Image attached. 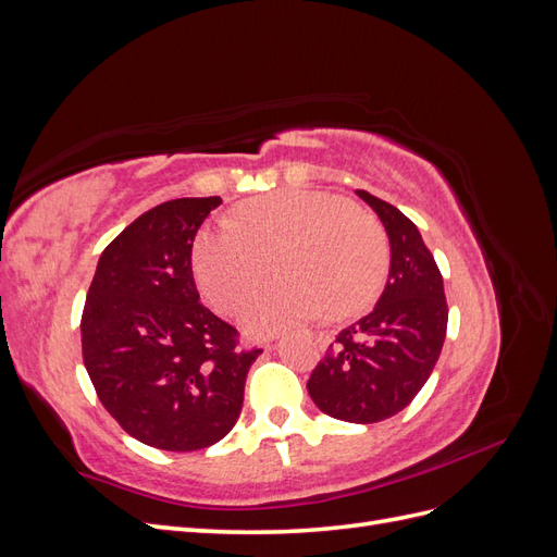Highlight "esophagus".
<instances>
[{"label":"esophagus","mask_w":557,"mask_h":557,"mask_svg":"<svg viewBox=\"0 0 557 557\" xmlns=\"http://www.w3.org/2000/svg\"><path fill=\"white\" fill-rule=\"evenodd\" d=\"M318 339H323V336H318ZM272 348H274V346H269V350H272Z\"/></svg>","instance_id":"1"}]
</instances>
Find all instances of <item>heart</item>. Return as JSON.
<instances>
[{"mask_svg":"<svg viewBox=\"0 0 557 557\" xmlns=\"http://www.w3.org/2000/svg\"><path fill=\"white\" fill-rule=\"evenodd\" d=\"M276 281L242 309L250 334L288 332L325 309L356 315L376 299L391 262L385 230L348 199L315 190H281L250 199L197 234L193 269L211 305L232 313L269 274Z\"/></svg>","mask_w":557,"mask_h":557,"instance_id":"1","label":"heart"}]
</instances>
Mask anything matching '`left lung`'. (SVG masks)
Masks as SVG:
<instances>
[{
    "mask_svg": "<svg viewBox=\"0 0 557 557\" xmlns=\"http://www.w3.org/2000/svg\"><path fill=\"white\" fill-rule=\"evenodd\" d=\"M391 239V274L372 313L336 334L307 391L346 423H379L407 409L430 379L446 339L444 278L418 227L397 207L358 190Z\"/></svg>",
    "mask_w": 557,
    "mask_h": 557,
    "instance_id": "obj_1",
    "label": "left lung"
}]
</instances>
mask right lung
Masks as SVG:
<instances>
[{"label": "right lung", "mask_w": 557, "mask_h": 557, "mask_svg": "<svg viewBox=\"0 0 557 557\" xmlns=\"http://www.w3.org/2000/svg\"><path fill=\"white\" fill-rule=\"evenodd\" d=\"M221 197L141 213L104 248L81 315L83 364L104 409L160 450L221 442L242 413L250 364L239 332L199 301L193 242Z\"/></svg>", "instance_id": "right-lung-1"}]
</instances>
